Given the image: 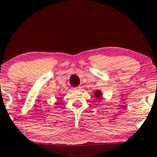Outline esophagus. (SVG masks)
<instances>
[{
  "label": "esophagus",
  "mask_w": 157,
  "mask_h": 157,
  "mask_svg": "<svg viewBox=\"0 0 157 157\" xmlns=\"http://www.w3.org/2000/svg\"><path fill=\"white\" fill-rule=\"evenodd\" d=\"M73 89L74 90H79V89H80V87H79V86H77V87H73Z\"/></svg>",
  "instance_id": "obj_1"
}]
</instances>
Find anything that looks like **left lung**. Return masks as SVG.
Returning a JSON list of instances; mask_svg holds the SVG:
<instances>
[{
	"label": "left lung",
	"instance_id": "1",
	"mask_svg": "<svg viewBox=\"0 0 157 157\" xmlns=\"http://www.w3.org/2000/svg\"><path fill=\"white\" fill-rule=\"evenodd\" d=\"M94 95L96 96V98L97 99H101V91H96L95 94H94Z\"/></svg>",
	"mask_w": 157,
	"mask_h": 157
}]
</instances>
